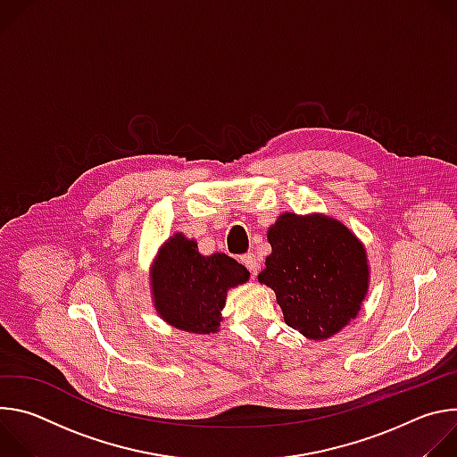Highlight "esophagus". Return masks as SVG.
Wrapping results in <instances>:
<instances>
[{
	"instance_id": "obj_1",
	"label": "esophagus",
	"mask_w": 457,
	"mask_h": 457,
	"mask_svg": "<svg viewBox=\"0 0 457 457\" xmlns=\"http://www.w3.org/2000/svg\"><path fill=\"white\" fill-rule=\"evenodd\" d=\"M240 262L249 270L251 277L254 278L256 277V271H258V258L253 254V253H245L240 256Z\"/></svg>"
}]
</instances>
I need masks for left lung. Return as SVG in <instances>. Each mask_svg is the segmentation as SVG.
<instances>
[{"label":"left lung","mask_w":457,"mask_h":457,"mask_svg":"<svg viewBox=\"0 0 457 457\" xmlns=\"http://www.w3.org/2000/svg\"><path fill=\"white\" fill-rule=\"evenodd\" d=\"M268 240L271 254L258 282L275 291L289 328L325 340L356 318L369 289V264L349 228L321 213H284Z\"/></svg>","instance_id":"8db88e82"}]
</instances>
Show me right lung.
Listing matches in <instances>:
<instances>
[{"label":"right lung","instance_id":"1","mask_svg":"<svg viewBox=\"0 0 457 457\" xmlns=\"http://www.w3.org/2000/svg\"><path fill=\"white\" fill-rule=\"evenodd\" d=\"M249 271L224 253L204 256L197 242L175 233L161 249L152 268L155 311L173 328L195 333H217L228 289L245 284Z\"/></svg>","mask_w":457,"mask_h":457}]
</instances>
